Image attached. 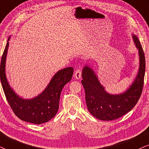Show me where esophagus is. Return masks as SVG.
<instances>
[{
	"instance_id": "34e87169",
	"label": "esophagus",
	"mask_w": 149,
	"mask_h": 149,
	"mask_svg": "<svg viewBox=\"0 0 149 149\" xmlns=\"http://www.w3.org/2000/svg\"><path fill=\"white\" fill-rule=\"evenodd\" d=\"M81 75H82V73H81V71L80 69H77V70L75 71L74 77L75 78L77 79V80H78V79H80L81 78Z\"/></svg>"
}]
</instances>
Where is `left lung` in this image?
Instances as JSON below:
<instances>
[{"instance_id":"1","label":"left lung","mask_w":149,"mask_h":149,"mask_svg":"<svg viewBox=\"0 0 149 149\" xmlns=\"http://www.w3.org/2000/svg\"><path fill=\"white\" fill-rule=\"evenodd\" d=\"M133 41L139 56V69L136 78L125 91L119 94H111L101 84L97 75L90 65L82 69V84L84 86L86 103L89 112L102 120L120 118L132 110L141 95L145 73V56L138 37L132 34Z\"/></svg>"}]
</instances>
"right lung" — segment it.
<instances>
[{"mask_svg":"<svg viewBox=\"0 0 149 149\" xmlns=\"http://www.w3.org/2000/svg\"><path fill=\"white\" fill-rule=\"evenodd\" d=\"M10 39L11 37L8 39L0 67L1 82L6 98L15 114L24 121L37 125L49 121L58 112L61 91L71 81L73 68L69 67L58 71L40 94L31 99L22 98L10 86L6 76V59Z\"/></svg>","mask_w":149,"mask_h":149,"instance_id":"right-lung-1","label":"right lung"}]
</instances>
